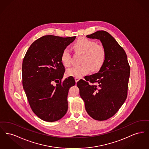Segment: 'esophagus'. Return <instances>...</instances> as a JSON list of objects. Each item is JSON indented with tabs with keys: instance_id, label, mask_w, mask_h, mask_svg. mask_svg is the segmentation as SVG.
I'll use <instances>...</instances> for the list:
<instances>
[{
	"instance_id": "obj_1",
	"label": "esophagus",
	"mask_w": 149,
	"mask_h": 149,
	"mask_svg": "<svg viewBox=\"0 0 149 149\" xmlns=\"http://www.w3.org/2000/svg\"><path fill=\"white\" fill-rule=\"evenodd\" d=\"M75 82H76V83H77V82H78V81H79V78H75Z\"/></svg>"
}]
</instances>
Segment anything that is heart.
I'll use <instances>...</instances> for the list:
<instances>
[{
    "label": "heart",
    "instance_id": "heart-1",
    "mask_svg": "<svg viewBox=\"0 0 149 149\" xmlns=\"http://www.w3.org/2000/svg\"><path fill=\"white\" fill-rule=\"evenodd\" d=\"M72 48L75 52L83 54L81 64L72 66L66 70L69 76L81 78L88 74L91 68L93 71L99 70L105 62L106 52L103 46L87 38H80L74 43ZM61 59L64 66L68 67L71 64V55L69 50L65 49L61 54Z\"/></svg>",
    "mask_w": 149,
    "mask_h": 149
}]
</instances>
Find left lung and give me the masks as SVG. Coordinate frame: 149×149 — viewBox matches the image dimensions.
I'll use <instances>...</instances> for the list:
<instances>
[{"label": "left lung", "mask_w": 149, "mask_h": 149, "mask_svg": "<svg viewBox=\"0 0 149 149\" xmlns=\"http://www.w3.org/2000/svg\"><path fill=\"white\" fill-rule=\"evenodd\" d=\"M86 37L100 41L106 57L98 72L80 79L77 86L88 114L95 120H107L126 99L130 67L125 50L109 33L98 31Z\"/></svg>", "instance_id": "8db88e82"}]
</instances>
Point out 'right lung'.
I'll use <instances>...</instances> for the list:
<instances>
[{"label": "right lung", "instance_id": "right-lung-1", "mask_svg": "<svg viewBox=\"0 0 149 149\" xmlns=\"http://www.w3.org/2000/svg\"><path fill=\"white\" fill-rule=\"evenodd\" d=\"M75 38L44 36L32 43L23 58V89L32 111L45 121L59 120L67 112L69 90L75 81L71 76L62 81L65 67L61 56Z\"/></svg>", "mask_w": 149, "mask_h": 149}]
</instances>
